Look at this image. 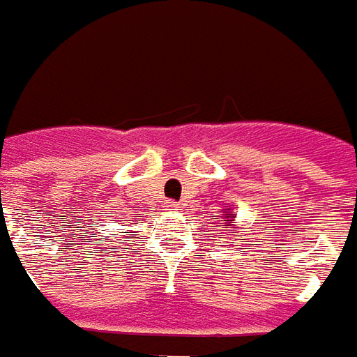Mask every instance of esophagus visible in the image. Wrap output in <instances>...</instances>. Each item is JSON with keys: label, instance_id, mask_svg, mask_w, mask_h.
<instances>
[{"label": "esophagus", "instance_id": "obj_1", "mask_svg": "<svg viewBox=\"0 0 357 357\" xmlns=\"http://www.w3.org/2000/svg\"><path fill=\"white\" fill-rule=\"evenodd\" d=\"M163 207H165V209H167V211H173V209H176V207H178V204H176L175 199H167Z\"/></svg>", "mask_w": 357, "mask_h": 357}]
</instances>
